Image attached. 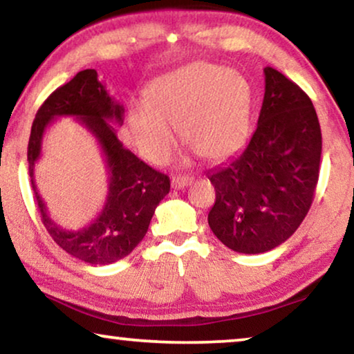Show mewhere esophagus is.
Listing matches in <instances>:
<instances>
[{"mask_svg":"<svg viewBox=\"0 0 354 354\" xmlns=\"http://www.w3.org/2000/svg\"><path fill=\"white\" fill-rule=\"evenodd\" d=\"M191 183H192V179L189 176H176V178L171 179V187L173 189H183V187L189 186Z\"/></svg>","mask_w":354,"mask_h":354,"instance_id":"obj_1","label":"esophagus"}]
</instances>
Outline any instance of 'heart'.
<instances>
[{"instance_id": "b5f03b06", "label": "heart", "mask_w": 354, "mask_h": 354, "mask_svg": "<svg viewBox=\"0 0 354 354\" xmlns=\"http://www.w3.org/2000/svg\"><path fill=\"white\" fill-rule=\"evenodd\" d=\"M252 94L237 71L191 62L149 83L131 102L128 131L146 160L162 165L183 141L208 162L239 151L250 128Z\"/></svg>"}]
</instances>
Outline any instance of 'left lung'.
<instances>
[{"label": "left lung", "mask_w": 354, "mask_h": 354, "mask_svg": "<svg viewBox=\"0 0 354 354\" xmlns=\"http://www.w3.org/2000/svg\"><path fill=\"white\" fill-rule=\"evenodd\" d=\"M322 151L311 99L276 68H265V97L245 149L208 173L216 191L213 234L234 252L272 250L297 231L315 197Z\"/></svg>", "instance_id": "1"}]
</instances>
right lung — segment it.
<instances>
[{"label": "right lung", "mask_w": 354, "mask_h": 354, "mask_svg": "<svg viewBox=\"0 0 354 354\" xmlns=\"http://www.w3.org/2000/svg\"><path fill=\"white\" fill-rule=\"evenodd\" d=\"M123 113L125 109L107 93L97 72L86 68L43 102L30 131L28 173L43 225L62 250L94 266L111 265L129 255L146 236L157 205L170 192V178L153 170L118 141L115 128L109 122L122 125ZM59 116L77 118L97 138L109 173V192L102 213L75 232L50 220L32 176L44 131Z\"/></svg>", "instance_id": "add662e5"}]
</instances>
